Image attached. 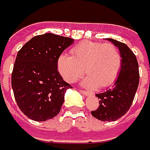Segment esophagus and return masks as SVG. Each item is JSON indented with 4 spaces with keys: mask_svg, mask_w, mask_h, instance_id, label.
<instances>
[{
    "mask_svg": "<svg viewBox=\"0 0 150 150\" xmlns=\"http://www.w3.org/2000/svg\"><path fill=\"white\" fill-rule=\"evenodd\" d=\"M79 92H80V93H82L83 94H85V95L89 94V93H88V91H86V90H83V89H80V90H79Z\"/></svg>",
    "mask_w": 150,
    "mask_h": 150,
    "instance_id": "esophagus-1",
    "label": "esophagus"
}]
</instances>
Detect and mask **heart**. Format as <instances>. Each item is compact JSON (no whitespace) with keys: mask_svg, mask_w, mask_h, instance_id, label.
Wrapping results in <instances>:
<instances>
[{"mask_svg":"<svg viewBox=\"0 0 150 150\" xmlns=\"http://www.w3.org/2000/svg\"><path fill=\"white\" fill-rule=\"evenodd\" d=\"M122 64L121 52L115 45L83 41L71 50V56L62 54L59 56L57 68L68 83H74L84 71L88 76L83 83L89 88H101L116 81Z\"/></svg>","mask_w":150,"mask_h":150,"instance_id":"b5f03b06","label":"heart"}]
</instances>
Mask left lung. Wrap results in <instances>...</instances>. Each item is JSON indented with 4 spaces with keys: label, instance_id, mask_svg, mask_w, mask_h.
I'll return each instance as SVG.
<instances>
[{
    "label": "left lung",
    "instance_id": "8db88e82",
    "mask_svg": "<svg viewBox=\"0 0 150 150\" xmlns=\"http://www.w3.org/2000/svg\"><path fill=\"white\" fill-rule=\"evenodd\" d=\"M112 42L121 52L122 64L112 88L96 94L99 107L92 110V116L102 122H114L124 116L131 107L139 83V63L136 56L124 43L113 39Z\"/></svg>",
    "mask_w": 150,
    "mask_h": 150
}]
</instances>
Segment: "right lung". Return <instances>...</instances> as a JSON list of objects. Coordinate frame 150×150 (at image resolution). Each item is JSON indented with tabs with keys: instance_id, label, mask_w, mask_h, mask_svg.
<instances>
[{
	"instance_id": "obj_1",
	"label": "right lung",
	"mask_w": 150,
	"mask_h": 150,
	"mask_svg": "<svg viewBox=\"0 0 150 150\" xmlns=\"http://www.w3.org/2000/svg\"><path fill=\"white\" fill-rule=\"evenodd\" d=\"M73 40L54 34L37 35L18 51L11 73V87L22 112L36 122L57 116L64 95L71 86L57 70V60Z\"/></svg>"
}]
</instances>
